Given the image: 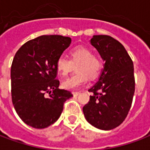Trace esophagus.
<instances>
[{
    "instance_id": "34e87169",
    "label": "esophagus",
    "mask_w": 150,
    "mask_h": 150,
    "mask_svg": "<svg viewBox=\"0 0 150 150\" xmlns=\"http://www.w3.org/2000/svg\"><path fill=\"white\" fill-rule=\"evenodd\" d=\"M79 94H80V93H79V92H77V91H74V92H73V95H74V96H78Z\"/></svg>"
}]
</instances>
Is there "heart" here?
<instances>
[{
  "label": "heart",
  "instance_id": "b5f03b06",
  "mask_svg": "<svg viewBox=\"0 0 150 150\" xmlns=\"http://www.w3.org/2000/svg\"><path fill=\"white\" fill-rule=\"evenodd\" d=\"M77 72L70 79L62 82V88L67 90H76L87 83L88 77L97 78L103 68V61L99 55L94 54L89 47L78 46L70 50V59L59 57L56 61V70L59 74L66 77L72 71L75 66Z\"/></svg>",
  "mask_w": 150,
  "mask_h": 150
}]
</instances>
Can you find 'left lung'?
Masks as SVG:
<instances>
[{"instance_id": "1", "label": "left lung", "mask_w": 150, "mask_h": 150, "mask_svg": "<svg viewBox=\"0 0 150 150\" xmlns=\"http://www.w3.org/2000/svg\"><path fill=\"white\" fill-rule=\"evenodd\" d=\"M90 42L105 63L99 81L88 90L93 94L83 112L92 126L111 130L125 120L132 105L133 62L122 44L111 36L94 35Z\"/></svg>"}]
</instances>
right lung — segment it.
Segmentation results:
<instances>
[{"label": "right lung", "instance_id": "right-lung-1", "mask_svg": "<svg viewBox=\"0 0 150 150\" xmlns=\"http://www.w3.org/2000/svg\"><path fill=\"white\" fill-rule=\"evenodd\" d=\"M71 42L61 35H42L20 47L11 66V96L19 117L35 129L59 119L71 92L59 89L56 61Z\"/></svg>", "mask_w": 150, "mask_h": 150}]
</instances>
